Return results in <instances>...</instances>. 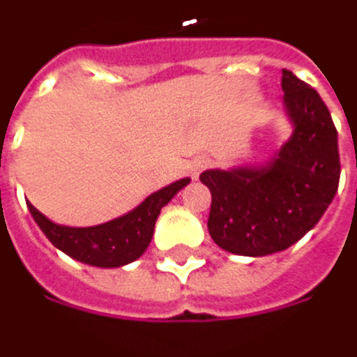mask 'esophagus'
Listing matches in <instances>:
<instances>
[{
	"mask_svg": "<svg viewBox=\"0 0 357 357\" xmlns=\"http://www.w3.org/2000/svg\"><path fill=\"white\" fill-rule=\"evenodd\" d=\"M206 164H208V162L204 160V158H195V160L191 162V174H193V178H197V176L206 168Z\"/></svg>",
	"mask_w": 357,
	"mask_h": 357,
	"instance_id": "esophagus-1",
	"label": "esophagus"
}]
</instances>
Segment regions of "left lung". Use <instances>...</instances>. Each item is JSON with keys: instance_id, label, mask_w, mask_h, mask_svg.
I'll list each match as a JSON object with an SVG mask.
<instances>
[{"instance_id": "left-lung-1", "label": "left lung", "mask_w": 357, "mask_h": 357, "mask_svg": "<svg viewBox=\"0 0 357 357\" xmlns=\"http://www.w3.org/2000/svg\"><path fill=\"white\" fill-rule=\"evenodd\" d=\"M290 141L263 168L206 170L208 234L218 248L263 257L300 241L325 214L340 179L338 135L315 89L282 69Z\"/></svg>"}]
</instances>
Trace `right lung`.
Here are the masks:
<instances>
[{
	"label": "right lung",
	"instance_id": "1",
	"mask_svg": "<svg viewBox=\"0 0 357 357\" xmlns=\"http://www.w3.org/2000/svg\"><path fill=\"white\" fill-rule=\"evenodd\" d=\"M187 183H189L187 178L179 179L176 183L146 197L135 211L127 213L126 216H119L116 220L92 228L57 226L31 203H29V211L40 226V230L44 231V236L57 249H61L63 253L86 265L114 268V266L127 265L143 255L144 249L149 248L153 239L154 224L162 206L170 203L172 197Z\"/></svg>",
	"mask_w": 357,
	"mask_h": 357
}]
</instances>
